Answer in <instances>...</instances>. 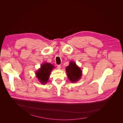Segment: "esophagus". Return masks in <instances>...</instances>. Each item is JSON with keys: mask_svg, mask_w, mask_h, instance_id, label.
I'll use <instances>...</instances> for the list:
<instances>
[{"mask_svg": "<svg viewBox=\"0 0 123 123\" xmlns=\"http://www.w3.org/2000/svg\"><path fill=\"white\" fill-rule=\"evenodd\" d=\"M57 68L58 70H60L61 68V66L60 65H57Z\"/></svg>", "mask_w": 123, "mask_h": 123, "instance_id": "1", "label": "esophagus"}]
</instances>
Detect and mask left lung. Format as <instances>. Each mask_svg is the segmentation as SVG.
Wrapping results in <instances>:
<instances>
[{"label":"left lung","instance_id":"1","mask_svg":"<svg viewBox=\"0 0 123 123\" xmlns=\"http://www.w3.org/2000/svg\"><path fill=\"white\" fill-rule=\"evenodd\" d=\"M66 72L69 80L72 83H75L79 80L82 74L80 68L72 61H70L69 65L66 67Z\"/></svg>","mask_w":123,"mask_h":123}]
</instances>
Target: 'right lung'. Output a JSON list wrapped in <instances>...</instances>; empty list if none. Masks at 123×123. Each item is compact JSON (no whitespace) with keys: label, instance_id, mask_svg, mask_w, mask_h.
<instances>
[{"label":"right lung","instance_id":"right-lung-1","mask_svg":"<svg viewBox=\"0 0 123 123\" xmlns=\"http://www.w3.org/2000/svg\"><path fill=\"white\" fill-rule=\"evenodd\" d=\"M54 68V65L50 63L44 62L35 72V75L40 83L46 84L48 82L51 71Z\"/></svg>","mask_w":123,"mask_h":123}]
</instances>
